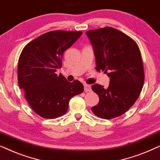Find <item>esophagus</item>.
Listing matches in <instances>:
<instances>
[{
	"mask_svg": "<svg viewBox=\"0 0 160 160\" xmlns=\"http://www.w3.org/2000/svg\"><path fill=\"white\" fill-rule=\"evenodd\" d=\"M84 90H85V92H90L92 90L91 85L84 84Z\"/></svg>",
	"mask_w": 160,
	"mask_h": 160,
	"instance_id": "obj_1",
	"label": "esophagus"
}]
</instances>
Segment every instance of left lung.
Masks as SVG:
<instances>
[{"instance_id":"obj_1","label":"left lung","mask_w":160,"mask_h":160,"mask_svg":"<svg viewBox=\"0 0 160 160\" xmlns=\"http://www.w3.org/2000/svg\"><path fill=\"white\" fill-rule=\"evenodd\" d=\"M96 61V70L110 78L108 88L95 84L92 89L99 102L92 108L98 117L113 119L126 112L136 101L144 82L139 48L130 37L111 27L87 32Z\"/></svg>"}]
</instances>
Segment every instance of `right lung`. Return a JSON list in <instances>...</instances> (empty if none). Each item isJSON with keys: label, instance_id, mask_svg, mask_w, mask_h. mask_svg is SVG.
Masks as SVG:
<instances>
[{"label": "right lung", "instance_id": "1", "mask_svg": "<svg viewBox=\"0 0 160 160\" xmlns=\"http://www.w3.org/2000/svg\"><path fill=\"white\" fill-rule=\"evenodd\" d=\"M82 35L79 31L54 30L28 43L18 62V83L30 106L46 119L64 115L70 100L84 91L79 81L68 82L55 72L62 68L63 53Z\"/></svg>", "mask_w": 160, "mask_h": 160}]
</instances>
